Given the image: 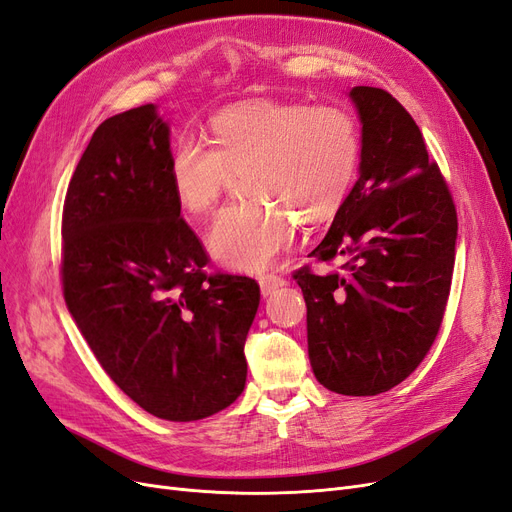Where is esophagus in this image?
I'll use <instances>...</instances> for the list:
<instances>
[{"label": "esophagus", "mask_w": 512, "mask_h": 512, "mask_svg": "<svg viewBox=\"0 0 512 512\" xmlns=\"http://www.w3.org/2000/svg\"><path fill=\"white\" fill-rule=\"evenodd\" d=\"M258 284L262 294H271L275 288H280L286 284V280L282 275H275V273H260L258 275Z\"/></svg>", "instance_id": "obj_1"}]
</instances>
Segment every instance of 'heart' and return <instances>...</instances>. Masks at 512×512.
I'll return each instance as SVG.
<instances>
[{"label":"heart","mask_w":512,"mask_h":512,"mask_svg":"<svg viewBox=\"0 0 512 512\" xmlns=\"http://www.w3.org/2000/svg\"><path fill=\"white\" fill-rule=\"evenodd\" d=\"M213 145L175 138L168 181L179 207L209 213L232 177L245 173L243 203L224 207L207 245L215 260L258 271L294 241L292 216L314 224L342 205L361 158L359 123L339 106L250 102L211 119Z\"/></svg>","instance_id":"1"}]
</instances>
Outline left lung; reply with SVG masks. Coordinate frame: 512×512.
I'll return each mask as SVG.
<instances>
[{"mask_svg": "<svg viewBox=\"0 0 512 512\" xmlns=\"http://www.w3.org/2000/svg\"><path fill=\"white\" fill-rule=\"evenodd\" d=\"M361 177L292 277L307 305V350L320 384L378 395L421 365L442 327L455 267L457 211L412 115L389 91L354 87Z\"/></svg>", "mask_w": 512, "mask_h": 512, "instance_id": "obj_1", "label": "left lung"}]
</instances>
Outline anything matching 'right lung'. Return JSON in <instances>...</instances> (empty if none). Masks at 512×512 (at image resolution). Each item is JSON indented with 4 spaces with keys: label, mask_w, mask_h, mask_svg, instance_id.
<instances>
[{
    "label": "right lung",
    "mask_w": 512,
    "mask_h": 512,
    "mask_svg": "<svg viewBox=\"0 0 512 512\" xmlns=\"http://www.w3.org/2000/svg\"><path fill=\"white\" fill-rule=\"evenodd\" d=\"M168 126L143 104L108 117L61 215V290L91 352L134 404L166 421L228 408L247 376L260 286L209 273L168 181Z\"/></svg>",
    "instance_id": "add662e5"
}]
</instances>
